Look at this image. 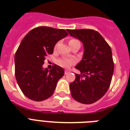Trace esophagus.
Wrapping results in <instances>:
<instances>
[{
    "label": "esophagus",
    "instance_id": "1",
    "mask_svg": "<svg viewBox=\"0 0 130 130\" xmlns=\"http://www.w3.org/2000/svg\"><path fill=\"white\" fill-rule=\"evenodd\" d=\"M70 72V71L68 70V69H66V70H65V75H67Z\"/></svg>",
    "mask_w": 130,
    "mask_h": 130
}]
</instances>
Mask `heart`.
Returning <instances> with one entry per match:
<instances>
[{
  "label": "heart",
  "mask_w": 130,
  "mask_h": 130,
  "mask_svg": "<svg viewBox=\"0 0 130 130\" xmlns=\"http://www.w3.org/2000/svg\"><path fill=\"white\" fill-rule=\"evenodd\" d=\"M76 41V39H71L70 41H69V43H71L73 41ZM58 63L60 66H61L63 67H65V68H69V67H71V65H73L75 63L74 59H70V58H61L60 59L59 61H58Z\"/></svg>",
  "instance_id": "1"
}]
</instances>
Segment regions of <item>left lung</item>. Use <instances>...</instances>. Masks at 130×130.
<instances>
[{
	"mask_svg": "<svg viewBox=\"0 0 130 130\" xmlns=\"http://www.w3.org/2000/svg\"><path fill=\"white\" fill-rule=\"evenodd\" d=\"M83 44V59L75 68L81 74L70 83L71 94L77 102L91 104L103 97L111 84L114 71L111 49L101 35L92 29H67Z\"/></svg>",
	"mask_w": 130,
	"mask_h": 130,
	"instance_id": "left-lung-1",
	"label": "left lung"
}]
</instances>
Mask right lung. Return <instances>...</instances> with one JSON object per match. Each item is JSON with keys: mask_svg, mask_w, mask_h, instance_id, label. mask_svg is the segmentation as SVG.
I'll return each instance as SVG.
<instances>
[{"mask_svg": "<svg viewBox=\"0 0 130 130\" xmlns=\"http://www.w3.org/2000/svg\"><path fill=\"white\" fill-rule=\"evenodd\" d=\"M68 35L64 29L39 27L29 31L21 41L14 56L15 77L26 97L35 102L50 98L65 71L59 65L43 69L45 57L53 53L55 45Z\"/></svg>", "mask_w": 130, "mask_h": 130, "instance_id": "right-lung-1", "label": "right lung"}]
</instances>
